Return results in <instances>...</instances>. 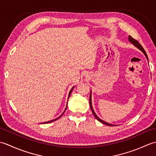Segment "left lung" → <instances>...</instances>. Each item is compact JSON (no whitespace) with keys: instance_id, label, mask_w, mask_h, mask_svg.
<instances>
[{"instance_id":"8db88e82","label":"left lung","mask_w":156,"mask_h":156,"mask_svg":"<svg viewBox=\"0 0 156 156\" xmlns=\"http://www.w3.org/2000/svg\"><path fill=\"white\" fill-rule=\"evenodd\" d=\"M129 41L130 42H131L132 44H133L135 47H137V48H139L140 49V50L144 53V54H145V57L147 58V59H148V58H147V54H146V52H145V51L144 50V48L142 47L141 46V45L140 44V43L138 42V41H137L136 39H133V37H131V36H130L129 35ZM89 102H90V108H91V111H92V113H93V115L95 117V118L97 119L98 121H100L101 122H102V123H103V124H105V125H108V126H114L113 125H111V124H110V123H108V122H105V121H102V120H101V119H100V118H98L97 116V115L95 114V112H94V110H93V108H92V102H91V94H90V101H89Z\"/></svg>"}]
</instances>
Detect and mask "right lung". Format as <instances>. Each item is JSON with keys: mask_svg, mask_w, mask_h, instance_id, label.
I'll list each match as a JSON object with an SVG mask.
<instances>
[{"mask_svg": "<svg viewBox=\"0 0 156 156\" xmlns=\"http://www.w3.org/2000/svg\"><path fill=\"white\" fill-rule=\"evenodd\" d=\"M74 87H73L72 89H71V90L69 91V95H68V98H69V96H70V94H71V93H72V91L73 90V89H74ZM66 108H67V107H66ZM66 111V110H65ZM64 114V112H63V113L62 114V115L61 116H59V117H58V118H57V119H54V120H51V121H48V122H44V123H49V122H53V121H56V120H58V119L59 118V117H61L62 116V115Z\"/></svg>", "mask_w": 156, "mask_h": 156, "instance_id": "right-lung-1", "label": "right lung"}]
</instances>
